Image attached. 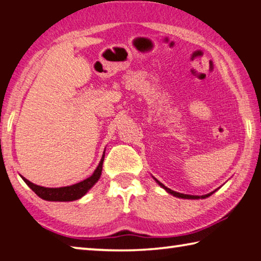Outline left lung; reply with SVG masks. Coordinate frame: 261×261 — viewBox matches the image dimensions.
I'll return each mask as SVG.
<instances>
[{
	"mask_svg": "<svg viewBox=\"0 0 261 261\" xmlns=\"http://www.w3.org/2000/svg\"><path fill=\"white\" fill-rule=\"evenodd\" d=\"M156 182L159 183V185H160V187H162L163 189L165 190H167V192H169L170 194H173V196H175V197H178V198H184V199H199V198H207V197H210L212 193L213 192H211V193H208V194H206V196H201V197H199V196H190V194H183V193H179V192H176V191H173V190H170V189H168L167 187H165V185H163L162 183H160L159 182L158 179H155Z\"/></svg>",
	"mask_w": 261,
	"mask_h": 261,
	"instance_id": "8db88e82",
	"label": "left lung"
}]
</instances>
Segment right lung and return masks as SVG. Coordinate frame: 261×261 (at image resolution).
<instances>
[{"instance_id":"add662e5","label":"right lung","mask_w":261,"mask_h":261,"mask_svg":"<svg viewBox=\"0 0 261 261\" xmlns=\"http://www.w3.org/2000/svg\"><path fill=\"white\" fill-rule=\"evenodd\" d=\"M105 159V153L102 158H101V161L99 166L96 167L94 173L92 174L90 177L82 180L77 184L70 185V187H63V188H45L40 187V185L33 184L32 182L26 179L25 177L21 176V178L24 179V182L29 185V187L33 190L35 194H38L39 197L43 200L48 201H72L77 200L79 198H82L84 194H85L88 190H90L93 185L98 182L101 171H102V163Z\"/></svg>"}]
</instances>
